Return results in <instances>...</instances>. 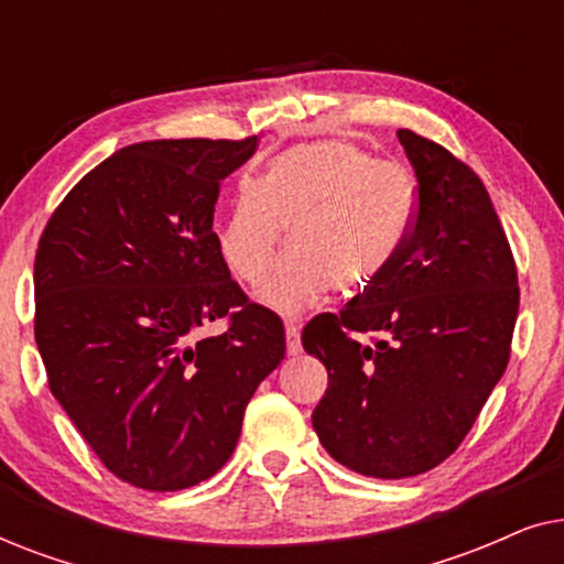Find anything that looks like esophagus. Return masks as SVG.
<instances>
[{"mask_svg": "<svg viewBox=\"0 0 564 564\" xmlns=\"http://www.w3.org/2000/svg\"><path fill=\"white\" fill-rule=\"evenodd\" d=\"M284 336H288V354L290 357H297L303 351V344H300V326L295 321L284 323Z\"/></svg>", "mask_w": 564, "mask_h": 564, "instance_id": "obj_1", "label": "esophagus"}]
</instances>
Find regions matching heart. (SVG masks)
Here are the masks:
<instances>
[{
    "mask_svg": "<svg viewBox=\"0 0 564 564\" xmlns=\"http://www.w3.org/2000/svg\"><path fill=\"white\" fill-rule=\"evenodd\" d=\"M415 184L403 166L375 161L349 141H315L269 161L238 189L220 228V251L243 282L272 272L284 226L292 251L261 292L297 313L334 288L354 297L375 288L405 249L415 223Z\"/></svg>",
    "mask_w": 564,
    "mask_h": 564,
    "instance_id": "heart-1",
    "label": "heart"
}]
</instances>
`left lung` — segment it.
<instances>
[{
  "mask_svg": "<svg viewBox=\"0 0 564 564\" xmlns=\"http://www.w3.org/2000/svg\"><path fill=\"white\" fill-rule=\"evenodd\" d=\"M398 141L419 182L405 249L375 288L303 328L328 369L313 411L323 449L382 480L457 449L506 372L519 315L516 261L480 176L413 130ZM369 329L372 347L352 338Z\"/></svg>",
  "mask_w": 564,
  "mask_h": 564,
  "instance_id": "obj_1",
  "label": "left lung"
}]
</instances>
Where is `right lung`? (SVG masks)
Instances as JSON below:
<instances>
[{
    "label": "right lung",
    "mask_w": 564,
    "mask_h": 564,
    "mask_svg": "<svg viewBox=\"0 0 564 564\" xmlns=\"http://www.w3.org/2000/svg\"><path fill=\"white\" fill-rule=\"evenodd\" d=\"M243 141H145L91 169L35 253V344L48 388L102 465L135 488L207 480L284 359L280 315L249 303L213 230ZM218 317L229 328L199 339Z\"/></svg>",
    "instance_id": "right-lung-1"
}]
</instances>
